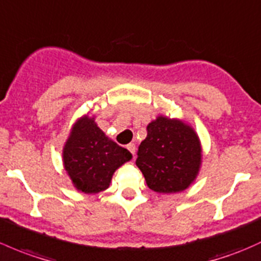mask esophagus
Masks as SVG:
<instances>
[{"mask_svg": "<svg viewBox=\"0 0 261 261\" xmlns=\"http://www.w3.org/2000/svg\"><path fill=\"white\" fill-rule=\"evenodd\" d=\"M127 150H128V151H130L131 153H133V156H135V151H136L135 145H134V144H128V145H127Z\"/></svg>", "mask_w": 261, "mask_h": 261, "instance_id": "obj_1", "label": "esophagus"}]
</instances>
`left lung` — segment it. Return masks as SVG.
<instances>
[{
  "label": "left lung",
  "instance_id": "obj_1",
  "mask_svg": "<svg viewBox=\"0 0 261 261\" xmlns=\"http://www.w3.org/2000/svg\"><path fill=\"white\" fill-rule=\"evenodd\" d=\"M136 165L156 193L185 190L199 172L201 147L195 131L179 120L160 116L147 125Z\"/></svg>",
  "mask_w": 261,
  "mask_h": 261
}]
</instances>
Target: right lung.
Masks as SVG:
<instances>
[{
  "label": "right lung",
  "mask_w": 261,
  "mask_h": 261,
  "mask_svg": "<svg viewBox=\"0 0 261 261\" xmlns=\"http://www.w3.org/2000/svg\"><path fill=\"white\" fill-rule=\"evenodd\" d=\"M131 158L128 150L105 136L94 117L79 120L64 147L66 171L75 188L86 194L106 190L115 170Z\"/></svg>",
  "instance_id": "1"
}]
</instances>
